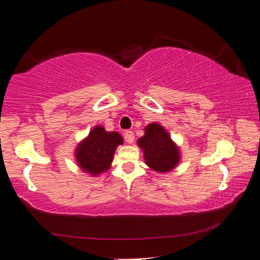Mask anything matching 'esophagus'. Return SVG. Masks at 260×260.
Returning <instances> with one entry per match:
<instances>
[{
  "instance_id": "esophagus-1",
  "label": "esophagus",
  "mask_w": 260,
  "mask_h": 260,
  "mask_svg": "<svg viewBox=\"0 0 260 260\" xmlns=\"http://www.w3.org/2000/svg\"><path fill=\"white\" fill-rule=\"evenodd\" d=\"M124 136H125V141L127 143H133V141H134V133H133V132L127 131V132H125Z\"/></svg>"
}]
</instances>
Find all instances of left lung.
<instances>
[{"mask_svg":"<svg viewBox=\"0 0 260 260\" xmlns=\"http://www.w3.org/2000/svg\"><path fill=\"white\" fill-rule=\"evenodd\" d=\"M138 144L142 148L147 165L153 171L169 172L179 162L178 148L166 131L156 122L146 127V133L139 139Z\"/></svg>","mask_w":260,"mask_h":260,"instance_id":"left-lung-1","label":"left lung"}]
</instances>
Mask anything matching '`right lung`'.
I'll list each match as a JSON object with an SVG mask.
<instances>
[{
    "mask_svg": "<svg viewBox=\"0 0 260 260\" xmlns=\"http://www.w3.org/2000/svg\"><path fill=\"white\" fill-rule=\"evenodd\" d=\"M119 144H122L120 134L96 126L77 148L76 158L79 166L93 175L104 172L111 165L114 150Z\"/></svg>",
    "mask_w": 260,
    "mask_h": 260,
    "instance_id": "add662e5",
    "label": "right lung"
}]
</instances>
